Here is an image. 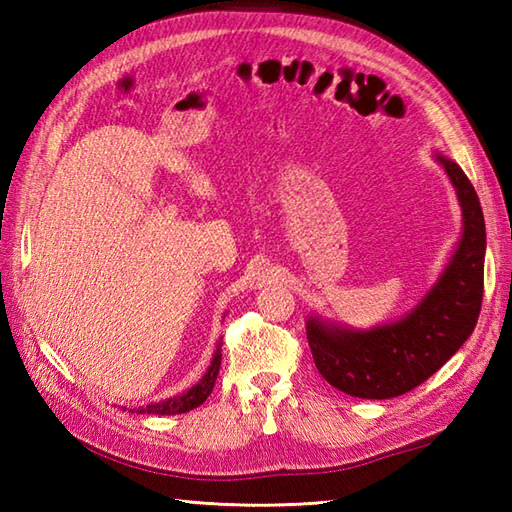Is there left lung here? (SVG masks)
I'll use <instances>...</instances> for the list:
<instances>
[{"mask_svg": "<svg viewBox=\"0 0 512 512\" xmlns=\"http://www.w3.org/2000/svg\"><path fill=\"white\" fill-rule=\"evenodd\" d=\"M462 206V237L436 284L398 321L354 330L312 314L306 334L319 374L356 398L407 394L460 350L475 330L484 295L486 226L480 198L453 160L436 154Z\"/></svg>", "mask_w": 512, "mask_h": 512, "instance_id": "1", "label": "left lung"}]
</instances>
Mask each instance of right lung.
I'll return each mask as SVG.
<instances>
[{"instance_id":"right-lung-1","label":"right lung","mask_w":512,"mask_h":512,"mask_svg":"<svg viewBox=\"0 0 512 512\" xmlns=\"http://www.w3.org/2000/svg\"><path fill=\"white\" fill-rule=\"evenodd\" d=\"M220 363H222V345H217L209 369H206L204 376L191 389L182 391V394H178V396H171L167 400L151 402V405L132 409V413L136 411V413H160V416H176V413H187L195 407H200L213 391L217 374H220Z\"/></svg>"}]
</instances>
